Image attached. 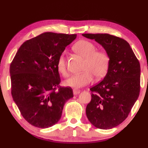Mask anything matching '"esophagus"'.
Returning a JSON list of instances; mask_svg holds the SVG:
<instances>
[{"instance_id": "34e87169", "label": "esophagus", "mask_w": 148, "mask_h": 148, "mask_svg": "<svg viewBox=\"0 0 148 148\" xmlns=\"http://www.w3.org/2000/svg\"><path fill=\"white\" fill-rule=\"evenodd\" d=\"M80 92H81V90H77V89H74V90H73V93H74V95H76L79 94Z\"/></svg>"}]
</instances>
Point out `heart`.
Segmentation results:
<instances>
[{"instance_id":"heart-1","label":"heart","mask_w":148,"mask_h":148,"mask_svg":"<svg viewBox=\"0 0 148 148\" xmlns=\"http://www.w3.org/2000/svg\"><path fill=\"white\" fill-rule=\"evenodd\" d=\"M73 49L86 58L81 74H74L64 81L65 86L74 88H82L92 81L93 76L100 79L106 75L110 65L109 54L106 51L97 50V47L92 42L88 40H80L73 47ZM56 68L64 77L68 75L67 63L64 53H62L56 61Z\"/></svg>"}]
</instances>
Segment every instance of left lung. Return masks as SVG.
<instances>
[{
  "mask_svg": "<svg viewBox=\"0 0 148 148\" xmlns=\"http://www.w3.org/2000/svg\"><path fill=\"white\" fill-rule=\"evenodd\" d=\"M95 40L109 54L110 65L103 81L92 86L86 115L98 129L109 130L128 116L140 93V66L130 44L109 34H82Z\"/></svg>",
  "mask_w": 148,
  "mask_h": 148,
  "instance_id": "8db88e82",
  "label": "left lung"
}]
</instances>
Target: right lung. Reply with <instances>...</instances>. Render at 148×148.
<instances>
[{
  "label": "right lung",
  "mask_w": 148,
  "mask_h": 148,
  "mask_svg": "<svg viewBox=\"0 0 148 148\" xmlns=\"http://www.w3.org/2000/svg\"><path fill=\"white\" fill-rule=\"evenodd\" d=\"M76 35L47 32L22 44L10 67L11 93L28 123L48 128L59 121L70 87H61L56 61Z\"/></svg>",
  "instance_id": "1"
}]
</instances>
